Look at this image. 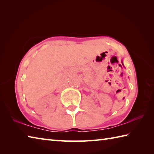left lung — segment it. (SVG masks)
Segmentation results:
<instances>
[{
    "mask_svg": "<svg viewBox=\"0 0 154 154\" xmlns=\"http://www.w3.org/2000/svg\"><path fill=\"white\" fill-rule=\"evenodd\" d=\"M122 65H123V61H122Z\"/></svg>",
    "mask_w": 154,
    "mask_h": 154,
    "instance_id": "1",
    "label": "left lung"
}]
</instances>
